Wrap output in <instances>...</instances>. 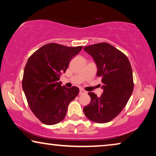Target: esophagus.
I'll list each match as a JSON object with an SVG mask.
<instances>
[{
	"label": "esophagus",
	"mask_w": 156,
	"mask_h": 156,
	"mask_svg": "<svg viewBox=\"0 0 156 156\" xmlns=\"http://www.w3.org/2000/svg\"><path fill=\"white\" fill-rule=\"evenodd\" d=\"M87 91H84L83 89H80V94H86Z\"/></svg>",
	"instance_id": "obj_1"
}]
</instances>
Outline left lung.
<instances>
[{
	"instance_id": "1",
	"label": "left lung",
	"mask_w": 156,
	"mask_h": 156,
	"mask_svg": "<svg viewBox=\"0 0 156 156\" xmlns=\"http://www.w3.org/2000/svg\"><path fill=\"white\" fill-rule=\"evenodd\" d=\"M84 50L97 64V76L101 78L104 92L100 97L89 92L91 102L83 111L94 122H109L120 114L133 92L131 64L126 55L107 42L91 44L84 47Z\"/></svg>"
}]
</instances>
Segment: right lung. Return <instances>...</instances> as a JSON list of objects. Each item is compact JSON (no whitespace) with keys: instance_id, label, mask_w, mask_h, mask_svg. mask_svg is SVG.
<instances>
[{"instance_id":"obj_1","label":"right lung","mask_w":156,"mask_h":156,"mask_svg":"<svg viewBox=\"0 0 156 156\" xmlns=\"http://www.w3.org/2000/svg\"><path fill=\"white\" fill-rule=\"evenodd\" d=\"M83 46L66 47L57 43L44 44L27 59L22 86L27 103L35 116L46 125L65 119L69 104L78 95V87L67 88L59 82L70 60Z\"/></svg>"}]
</instances>
